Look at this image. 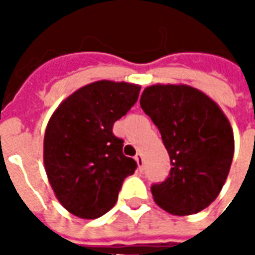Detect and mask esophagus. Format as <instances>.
<instances>
[{"instance_id":"esophagus-1","label":"esophagus","mask_w":255,"mask_h":255,"mask_svg":"<svg viewBox=\"0 0 255 255\" xmlns=\"http://www.w3.org/2000/svg\"><path fill=\"white\" fill-rule=\"evenodd\" d=\"M135 160H136V162H138V166H139V169H142V168H143V164H144L143 155L140 154V153H138V154L135 155Z\"/></svg>"}]
</instances>
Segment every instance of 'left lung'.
Instances as JSON below:
<instances>
[{
	"label": "left lung",
	"instance_id": "8db88e82",
	"mask_svg": "<svg viewBox=\"0 0 255 255\" xmlns=\"http://www.w3.org/2000/svg\"><path fill=\"white\" fill-rule=\"evenodd\" d=\"M140 108L160 129L171 158L168 177L151 186L155 203L175 216L208 208L224 186L234 158L228 119L208 95L184 84L150 86Z\"/></svg>",
	"mask_w": 255,
	"mask_h": 255
}]
</instances>
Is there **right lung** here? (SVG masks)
I'll return each mask as SVG.
<instances>
[{"instance_id":"right-lung-1","label":"right lung","mask_w":255,"mask_h":255,"mask_svg":"<svg viewBox=\"0 0 255 255\" xmlns=\"http://www.w3.org/2000/svg\"><path fill=\"white\" fill-rule=\"evenodd\" d=\"M136 84L101 80L69 95L58 106L45 132L43 161L56 197L82 219H98L119 198L136 161L123 154L124 140L113 124L138 101Z\"/></svg>"}]
</instances>
